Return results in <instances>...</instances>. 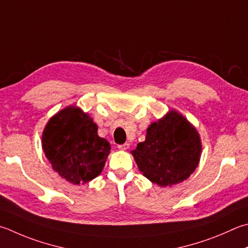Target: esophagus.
<instances>
[{
  "mask_svg": "<svg viewBox=\"0 0 248 248\" xmlns=\"http://www.w3.org/2000/svg\"><path fill=\"white\" fill-rule=\"evenodd\" d=\"M130 147V144L129 143H124V144H121V145H118V148L121 151H125L128 150V148Z\"/></svg>",
  "mask_w": 248,
  "mask_h": 248,
  "instance_id": "obj_1",
  "label": "esophagus"
}]
</instances>
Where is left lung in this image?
<instances>
[{"mask_svg":"<svg viewBox=\"0 0 248 248\" xmlns=\"http://www.w3.org/2000/svg\"><path fill=\"white\" fill-rule=\"evenodd\" d=\"M202 142L194 125L175 110L151 124L145 141L131 151L143 175L159 186L186 180L200 163Z\"/></svg>","mask_w":248,"mask_h":248,"instance_id":"obj_1","label":"left lung"}]
</instances>
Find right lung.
I'll return each mask as SVG.
<instances>
[{"label":"right lung","instance_id":"add662e5","mask_svg":"<svg viewBox=\"0 0 248 248\" xmlns=\"http://www.w3.org/2000/svg\"><path fill=\"white\" fill-rule=\"evenodd\" d=\"M42 148L53 169L76 186L96 178L110 153L108 141L97 136L96 124L76 106L66 107L48 120Z\"/></svg>","mask_w":248,"mask_h":248}]
</instances>
